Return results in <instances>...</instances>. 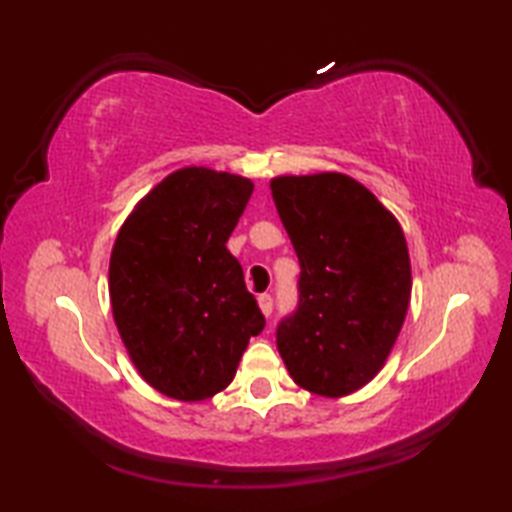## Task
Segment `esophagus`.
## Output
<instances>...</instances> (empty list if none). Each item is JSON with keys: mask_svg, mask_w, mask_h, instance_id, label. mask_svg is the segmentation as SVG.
Returning a JSON list of instances; mask_svg holds the SVG:
<instances>
[{"mask_svg": "<svg viewBox=\"0 0 512 512\" xmlns=\"http://www.w3.org/2000/svg\"><path fill=\"white\" fill-rule=\"evenodd\" d=\"M257 302H259V309H262V314L266 318L273 314V298H271V293H262V296L257 298Z\"/></svg>", "mask_w": 512, "mask_h": 512, "instance_id": "obj_1", "label": "esophagus"}]
</instances>
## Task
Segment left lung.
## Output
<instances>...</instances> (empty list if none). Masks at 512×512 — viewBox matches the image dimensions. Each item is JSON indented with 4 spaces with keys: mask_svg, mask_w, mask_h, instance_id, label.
<instances>
[{
    "mask_svg": "<svg viewBox=\"0 0 512 512\" xmlns=\"http://www.w3.org/2000/svg\"><path fill=\"white\" fill-rule=\"evenodd\" d=\"M271 192L300 262L298 307L277 325V350L300 388L350 395L384 366L409 309L404 232L343 173L280 176Z\"/></svg>",
    "mask_w": 512,
    "mask_h": 512,
    "instance_id": "left-lung-1",
    "label": "left lung"
}]
</instances>
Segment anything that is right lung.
<instances>
[{
    "label": "right lung",
    "mask_w": 512,
    "mask_h": 512,
    "mask_svg": "<svg viewBox=\"0 0 512 512\" xmlns=\"http://www.w3.org/2000/svg\"><path fill=\"white\" fill-rule=\"evenodd\" d=\"M253 183L205 167L173 171L121 225L110 255L112 316L140 375L201 402L235 379L266 320L225 248Z\"/></svg>",
    "instance_id": "add662e5"
}]
</instances>
